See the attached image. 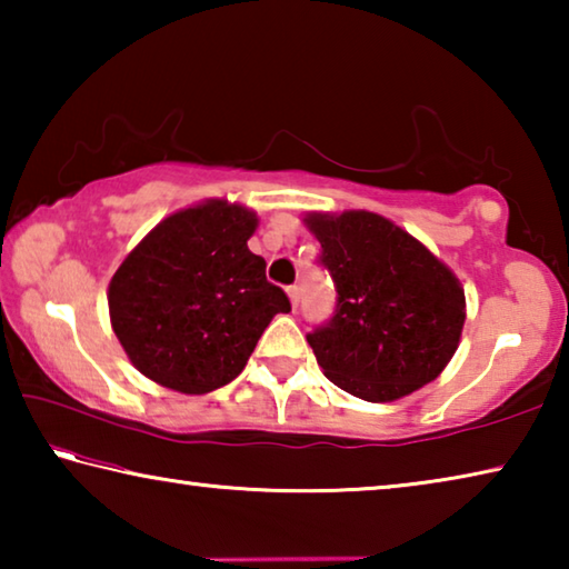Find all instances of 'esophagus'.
I'll list each match as a JSON object with an SVG mask.
<instances>
[{
    "mask_svg": "<svg viewBox=\"0 0 569 569\" xmlns=\"http://www.w3.org/2000/svg\"><path fill=\"white\" fill-rule=\"evenodd\" d=\"M288 298H291V306H293V311L298 308V298H301V288L298 286H288Z\"/></svg>",
    "mask_w": 569,
    "mask_h": 569,
    "instance_id": "1",
    "label": "esophagus"
}]
</instances>
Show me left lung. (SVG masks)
<instances>
[{
    "mask_svg": "<svg viewBox=\"0 0 569 569\" xmlns=\"http://www.w3.org/2000/svg\"><path fill=\"white\" fill-rule=\"evenodd\" d=\"M336 311L306 336L326 379L363 401H393L435 381L467 319L465 288L431 250L369 210L308 213Z\"/></svg>",
    "mask_w": 569,
    "mask_h": 569,
    "instance_id": "1",
    "label": "left lung"
}]
</instances>
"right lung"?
<instances>
[{"label": "right lung", "mask_w": 569, "mask_h": 569, "mask_svg": "<svg viewBox=\"0 0 569 569\" xmlns=\"http://www.w3.org/2000/svg\"><path fill=\"white\" fill-rule=\"evenodd\" d=\"M258 218L228 200H206L150 230L114 271L112 331L134 369L180 393L233 381L276 313L291 311L250 253Z\"/></svg>", "instance_id": "add662e5"}]
</instances>
